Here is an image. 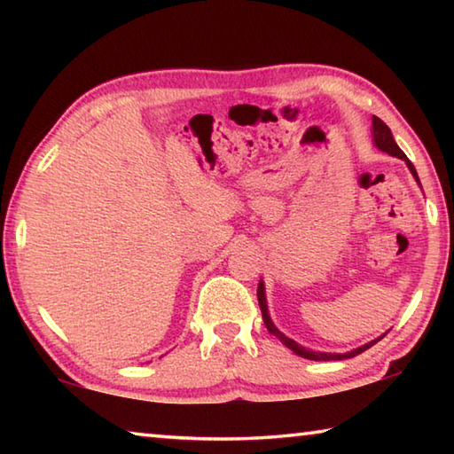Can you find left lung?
Instances as JSON below:
<instances>
[{
	"label": "left lung",
	"mask_w": 454,
	"mask_h": 454,
	"mask_svg": "<svg viewBox=\"0 0 454 454\" xmlns=\"http://www.w3.org/2000/svg\"><path fill=\"white\" fill-rule=\"evenodd\" d=\"M372 144H374L376 148H379L380 152H387L388 156H395V158L404 160L406 166H409L411 174L414 176V180H417L419 186H420V180H419V176H417V170H414V166L411 164V160L404 156V152H403L401 148H398V144L395 142V137H393V132H390V128H388L387 124H384V121H382L380 118H376V116H372ZM258 304H260V310H262V318H264V325H266V328H268V333L278 338V340L284 344V347L290 348L292 352H294V355L302 356V358H309V360H342V358H352V356L360 355V352H364L366 348H371L372 344L379 342L380 338L384 336V334H382V336L376 338V340H371V342L363 344V347H358V348L350 350V352H344V355H338V352H314V350H310V348L302 347V344H298L296 340H292V338H288L286 334H282L280 330L276 328V325H274L272 318H270V314H268L266 290H264V282H262V280L258 282Z\"/></svg>",
	"instance_id": "1"
}]
</instances>
